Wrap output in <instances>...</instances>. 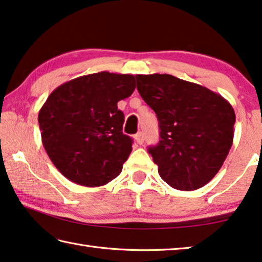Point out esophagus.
Instances as JSON below:
<instances>
[{
    "mask_svg": "<svg viewBox=\"0 0 262 262\" xmlns=\"http://www.w3.org/2000/svg\"><path fill=\"white\" fill-rule=\"evenodd\" d=\"M135 141H136L139 144L143 143V142H144V135H143V133H142V132L137 133V134L135 135Z\"/></svg>",
    "mask_w": 262,
    "mask_h": 262,
    "instance_id": "esophagus-1",
    "label": "esophagus"
}]
</instances>
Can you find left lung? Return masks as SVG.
I'll return each instance as SVG.
<instances>
[{
    "instance_id": "obj_1",
    "label": "left lung",
    "mask_w": 262,
    "mask_h": 262,
    "mask_svg": "<svg viewBox=\"0 0 262 262\" xmlns=\"http://www.w3.org/2000/svg\"><path fill=\"white\" fill-rule=\"evenodd\" d=\"M135 77L159 122L161 140L148 151L161 178L179 190L203 187L231 149L236 122L231 104L209 89L168 74Z\"/></svg>"
}]
</instances>
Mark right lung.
I'll return each instance as SVG.
<instances>
[{"label":"right lung","instance_id":"obj_1","mask_svg":"<svg viewBox=\"0 0 262 262\" xmlns=\"http://www.w3.org/2000/svg\"><path fill=\"white\" fill-rule=\"evenodd\" d=\"M135 90V77L100 72L57 86L39 111L48 157L73 183L99 187L121 173L133 140L122 133L118 101Z\"/></svg>","mask_w":262,"mask_h":262}]
</instances>
